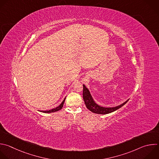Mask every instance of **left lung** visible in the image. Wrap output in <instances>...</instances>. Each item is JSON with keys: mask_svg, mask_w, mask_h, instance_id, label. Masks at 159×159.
<instances>
[{"mask_svg": "<svg viewBox=\"0 0 159 159\" xmlns=\"http://www.w3.org/2000/svg\"><path fill=\"white\" fill-rule=\"evenodd\" d=\"M83 98L87 108L93 113L97 114H108L113 112L122 107L129 100L128 99L122 104L113 107H104L100 106V105H98L95 102L92 96L90 94L89 90L85 87L84 84L83 85Z\"/></svg>", "mask_w": 159, "mask_h": 159, "instance_id": "8db88e82", "label": "left lung"}]
</instances>
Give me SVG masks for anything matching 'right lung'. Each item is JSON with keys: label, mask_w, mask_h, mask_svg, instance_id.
<instances>
[{"label": "right lung", "mask_w": 159, "mask_h": 159, "mask_svg": "<svg viewBox=\"0 0 159 159\" xmlns=\"http://www.w3.org/2000/svg\"><path fill=\"white\" fill-rule=\"evenodd\" d=\"M65 100H66V98L64 99V100L62 102V103L59 105V106H58V107H56L55 109H51V110H49V111H40V112H43V113H52V112H55L59 111H60L61 109H62V108L63 107V105H64V103Z\"/></svg>", "instance_id": "right-lung-1"}]
</instances>
